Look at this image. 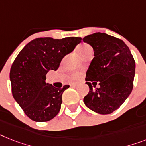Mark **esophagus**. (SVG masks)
Returning a JSON list of instances; mask_svg holds the SVG:
<instances>
[{
    "mask_svg": "<svg viewBox=\"0 0 146 146\" xmlns=\"http://www.w3.org/2000/svg\"><path fill=\"white\" fill-rule=\"evenodd\" d=\"M78 85V82H72V83H71L70 84V86H77Z\"/></svg>",
    "mask_w": 146,
    "mask_h": 146,
    "instance_id": "obj_1",
    "label": "esophagus"
}]
</instances>
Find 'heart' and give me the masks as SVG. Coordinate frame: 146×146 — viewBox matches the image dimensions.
Returning a JSON list of instances; mask_svg holds the SVG:
<instances>
[{
    "label": "heart",
    "mask_w": 146,
    "mask_h": 146,
    "mask_svg": "<svg viewBox=\"0 0 146 146\" xmlns=\"http://www.w3.org/2000/svg\"><path fill=\"white\" fill-rule=\"evenodd\" d=\"M78 50L83 57H86L87 55H89L90 54H92V52H93L92 47L89 45V44H85V43L79 45L78 47ZM80 77V73H78V72H75V73H73L72 74V78L73 79H78Z\"/></svg>",
    "instance_id": "heart-1"
}]
</instances>
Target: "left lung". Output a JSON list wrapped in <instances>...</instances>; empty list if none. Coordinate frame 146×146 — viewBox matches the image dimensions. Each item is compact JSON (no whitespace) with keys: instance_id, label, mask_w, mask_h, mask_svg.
Here are the masks:
<instances>
[{"instance_id":"1","label":"left lung","mask_w":146,"mask_h":146,"mask_svg":"<svg viewBox=\"0 0 146 146\" xmlns=\"http://www.w3.org/2000/svg\"><path fill=\"white\" fill-rule=\"evenodd\" d=\"M83 40L94 50L86 74L90 92L84 97V104L97 113L110 114L120 108L133 90L135 61L123 41L107 33H95ZM97 84L98 88H95Z\"/></svg>"}]
</instances>
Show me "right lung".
Returning <instances> with one entry per match:
<instances>
[{
	"instance_id": "obj_1",
	"label": "right lung",
	"mask_w": 146,
	"mask_h": 146,
	"mask_svg": "<svg viewBox=\"0 0 146 146\" xmlns=\"http://www.w3.org/2000/svg\"><path fill=\"white\" fill-rule=\"evenodd\" d=\"M80 37L54 39L37 38L27 44L14 60L9 73L13 98L25 113L35 121H48L60 110L62 95L69 85L54 87L45 82L66 54L81 42Z\"/></svg>"
}]
</instances>
